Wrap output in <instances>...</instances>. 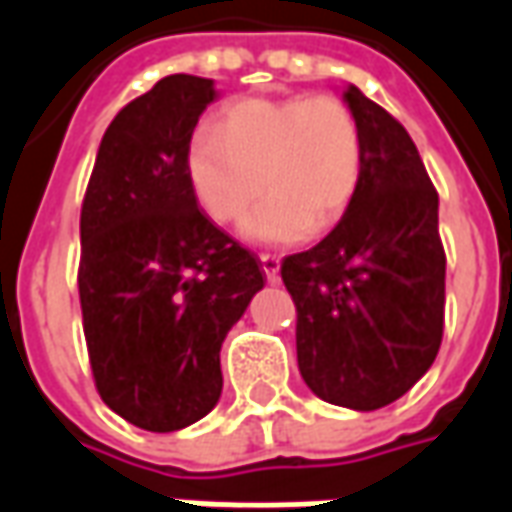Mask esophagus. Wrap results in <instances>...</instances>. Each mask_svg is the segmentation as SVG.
<instances>
[{"label":"esophagus","mask_w":512,"mask_h":512,"mask_svg":"<svg viewBox=\"0 0 512 512\" xmlns=\"http://www.w3.org/2000/svg\"><path fill=\"white\" fill-rule=\"evenodd\" d=\"M263 271H266L268 282H277L279 279V257L277 255H260Z\"/></svg>","instance_id":"1"}]
</instances>
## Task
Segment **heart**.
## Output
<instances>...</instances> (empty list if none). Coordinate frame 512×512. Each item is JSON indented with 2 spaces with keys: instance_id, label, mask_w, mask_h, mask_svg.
Listing matches in <instances>:
<instances>
[{
  "instance_id": "b5f03b06",
  "label": "heart",
  "mask_w": 512,
  "mask_h": 512,
  "mask_svg": "<svg viewBox=\"0 0 512 512\" xmlns=\"http://www.w3.org/2000/svg\"><path fill=\"white\" fill-rule=\"evenodd\" d=\"M362 167L359 123L334 95L241 98L216 126L194 128L186 147L191 191L213 222H238L267 189L241 224V238L257 246L332 230L356 197Z\"/></svg>"
}]
</instances>
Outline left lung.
<instances>
[{"label":"left lung","instance_id":"obj_1","mask_svg":"<svg viewBox=\"0 0 512 512\" xmlns=\"http://www.w3.org/2000/svg\"><path fill=\"white\" fill-rule=\"evenodd\" d=\"M365 167L340 224L282 260L304 384L334 406L376 411L403 397L439 354L444 249L439 194L417 145L359 87L343 90Z\"/></svg>","mask_w":512,"mask_h":512}]
</instances>
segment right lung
Masks as SVG:
<instances>
[{"label": "right lung", "instance_id": "right-lung-1", "mask_svg": "<svg viewBox=\"0 0 512 512\" xmlns=\"http://www.w3.org/2000/svg\"><path fill=\"white\" fill-rule=\"evenodd\" d=\"M216 98L213 79L164 76L109 123L84 194L79 299L95 386L153 433L219 403L224 337L266 285L260 260L200 213L186 175Z\"/></svg>", "mask_w": 512, "mask_h": 512}]
</instances>
